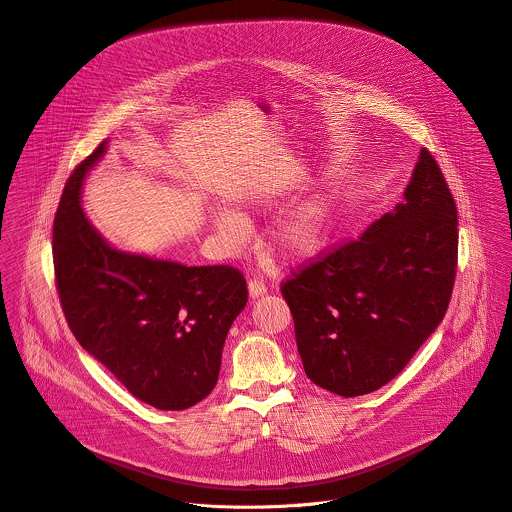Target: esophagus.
I'll list each match as a JSON object with an SVG mask.
<instances>
[{
  "mask_svg": "<svg viewBox=\"0 0 512 512\" xmlns=\"http://www.w3.org/2000/svg\"><path fill=\"white\" fill-rule=\"evenodd\" d=\"M266 292H268V288H266L264 280H260V278H250V282H248V293H250L252 299H254V297H260V295H264Z\"/></svg>",
  "mask_w": 512,
  "mask_h": 512,
  "instance_id": "esophagus-1",
  "label": "esophagus"
}]
</instances>
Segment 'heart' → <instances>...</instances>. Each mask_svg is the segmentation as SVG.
Wrapping results in <instances>:
<instances>
[{"label": "heart", "mask_w": 512, "mask_h": 512, "mask_svg": "<svg viewBox=\"0 0 512 512\" xmlns=\"http://www.w3.org/2000/svg\"><path fill=\"white\" fill-rule=\"evenodd\" d=\"M220 222L230 230H240L244 224L236 215H226ZM331 226H333L331 203L329 199L319 197L309 201L307 205H303L299 211H295L284 220L274 232V242L288 256H307L317 252L323 246L325 238L331 232Z\"/></svg>", "instance_id": "b5f03b06"}]
</instances>
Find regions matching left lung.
<instances>
[{"instance_id":"1","label":"left lung","mask_w":512,"mask_h":512,"mask_svg":"<svg viewBox=\"0 0 512 512\" xmlns=\"http://www.w3.org/2000/svg\"><path fill=\"white\" fill-rule=\"evenodd\" d=\"M404 203L282 282L307 378L345 398L378 390L436 331L457 270V207L424 147Z\"/></svg>"}]
</instances>
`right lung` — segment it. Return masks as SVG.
<instances>
[{
	"instance_id": "obj_1",
	"label": "right lung",
	"mask_w": 512,
	"mask_h": 512,
	"mask_svg": "<svg viewBox=\"0 0 512 512\" xmlns=\"http://www.w3.org/2000/svg\"><path fill=\"white\" fill-rule=\"evenodd\" d=\"M106 142L74 167L53 222L55 284L76 341L136 398L185 410L219 380L226 333L248 301L232 266H183L112 248L84 217L80 187Z\"/></svg>"
}]
</instances>
